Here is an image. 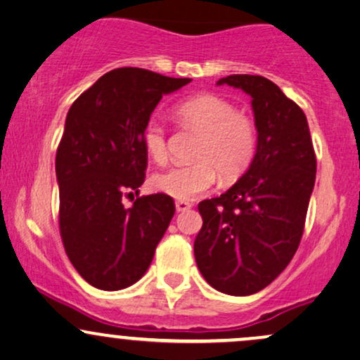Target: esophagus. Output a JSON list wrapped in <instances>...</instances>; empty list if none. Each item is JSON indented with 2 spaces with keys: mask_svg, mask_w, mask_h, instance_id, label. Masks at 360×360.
Segmentation results:
<instances>
[{
  "mask_svg": "<svg viewBox=\"0 0 360 360\" xmlns=\"http://www.w3.org/2000/svg\"><path fill=\"white\" fill-rule=\"evenodd\" d=\"M175 208H176V212H185V210H188V208H192V203L187 200H176Z\"/></svg>",
  "mask_w": 360,
  "mask_h": 360,
  "instance_id": "1",
  "label": "esophagus"
}]
</instances>
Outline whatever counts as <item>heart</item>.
Returning <instances> with one entry per match:
<instances>
[{"instance_id": "heart-1", "label": "heart", "mask_w": 360, "mask_h": 360, "mask_svg": "<svg viewBox=\"0 0 360 360\" xmlns=\"http://www.w3.org/2000/svg\"><path fill=\"white\" fill-rule=\"evenodd\" d=\"M176 115L185 125L200 133L193 150L195 163L158 173L153 187L179 200H192L214 187L217 173L230 181L250 165L257 148V127L248 115L237 112L229 100L203 93L179 105ZM143 146L153 162L167 163V130L150 120L143 128Z\"/></svg>"}]
</instances>
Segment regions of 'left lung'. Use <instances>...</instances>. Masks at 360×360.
I'll return each instance as SVG.
<instances>
[{
  "instance_id": "8db88e82",
  "label": "left lung",
  "mask_w": 360,
  "mask_h": 360,
  "mask_svg": "<svg viewBox=\"0 0 360 360\" xmlns=\"http://www.w3.org/2000/svg\"><path fill=\"white\" fill-rule=\"evenodd\" d=\"M217 85L252 96L259 143L232 188L198 203L203 225L193 243L203 278L229 295H250L275 281L302 238L317 160L307 118L270 79L232 75Z\"/></svg>"
}]
</instances>
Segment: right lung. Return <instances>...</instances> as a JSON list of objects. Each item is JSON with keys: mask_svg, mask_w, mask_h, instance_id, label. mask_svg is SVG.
I'll return each instance as SVG.
<instances>
[{"mask_svg": "<svg viewBox=\"0 0 360 360\" xmlns=\"http://www.w3.org/2000/svg\"><path fill=\"white\" fill-rule=\"evenodd\" d=\"M190 78L143 68H117L73 101L56 150L60 225L65 252L77 272L101 290L140 281L168 229L175 202L167 193L136 197L148 153L143 128L165 93Z\"/></svg>", "mask_w": 360, "mask_h": 360, "instance_id": "obj_1", "label": "right lung"}]
</instances>
